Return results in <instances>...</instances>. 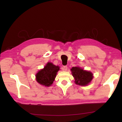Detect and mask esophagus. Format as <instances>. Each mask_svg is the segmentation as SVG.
<instances>
[{"mask_svg":"<svg viewBox=\"0 0 122 122\" xmlns=\"http://www.w3.org/2000/svg\"><path fill=\"white\" fill-rule=\"evenodd\" d=\"M67 69H68V67H67V66H63V67H62V70H63V71H67Z\"/></svg>","mask_w":122,"mask_h":122,"instance_id":"34e87169","label":"esophagus"}]
</instances>
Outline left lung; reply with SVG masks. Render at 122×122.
I'll return each mask as SVG.
<instances>
[{"label":"left lung","mask_w":122,"mask_h":122,"mask_svg":"<svg viewBox=\"0 0 122 122\" xmlns=\"http://www.w3.org/2000/svg\"><path fill=\"white\" fill-rule=\"evenodd\" d=\"M73 76L75 78V82L79 86H86L93 78L91 72L84 71L78 67H73L71 69Z\"/></svg>","instance_id":"left-lung-1"}]
</instances>
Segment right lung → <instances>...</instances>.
<instances>
[{"label": "right lung", "instance_id": "obj_1", "mask_svg": "<svg viewBox=\"0 0 122 122\" xmlns=\"http://www.w3.org/2000/svg\"><path fill=\"white\" fill-rule=\"evenodd\" d=\"M60 70L58 66H56L51 62H48L45 67L36 74L37 82L46 86H49L53 83L57 72Z\"/></svg>", "mask_w": 122, "mask_h": 122}]
</instances>
